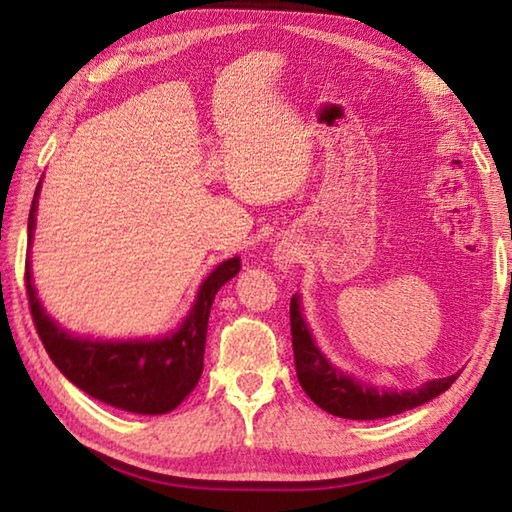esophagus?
<instances>
[{"label":"esophagus","mask_w":512,"mask_h":512,"mask_svg":"<svg viewBox=\"0 0 512 512\" xmlns=\"http://www.w3.org/2000/svg\"><path fill=\"white\" fill-rule=\"evenodd\" d=\"M289 264V257H280V266H287Z\"/></svg>","instance_id":"obj_1"}]
</instances>
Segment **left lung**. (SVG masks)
<instances>
[{
	"label": "left lung",
	"instance_id": "left-lung-1",
	"mask_svg": "<svg viewBox=\"0 0 512 512\" xmlns=\"http://www.w3.org/2000/svg\"><path fill=\"white\" fill-rule=\"evenodd\" d=\"M291 339L302 391L320 409L345 420H377L415 409V406L445 393L458 379L456 372V375L443 379H431L413 391H391V388H377L345 375L318 350L314 336H311L305 318L300 314L298 296L291 298Z\"/></svg>",
	"mask_w": 512,
	"mask_h": 512
}]
</instances>
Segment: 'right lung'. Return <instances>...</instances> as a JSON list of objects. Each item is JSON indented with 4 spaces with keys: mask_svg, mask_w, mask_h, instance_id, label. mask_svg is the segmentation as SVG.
I'll list each match as a JSON object with an SVG mask.
<instances>
[{
    "mask_svg": "<svg viewBox=\"0 0 512 512\" xmlns=\"http://www.w3.org/2000/svg\"><path fill=\"white\" fill-rule=\"evenodd\" d=\"M40 183L33 194L29 212V244L36 228ZM241 259H225L205 277L189 316L176 332L162 339L135 341H92L67 334L47 316L31 284V268L27 259V296L33 323L49 359L56 368L92 395L115 409L160 415L169 413L194 391L203 372L207 320L216 291L239 273Z\"/></svg>",
    "mask_w": 512,
    "mask_h": 512,
    "instance_id": "right-lung-1",
    "label": "right lung"
}]
</instances>
